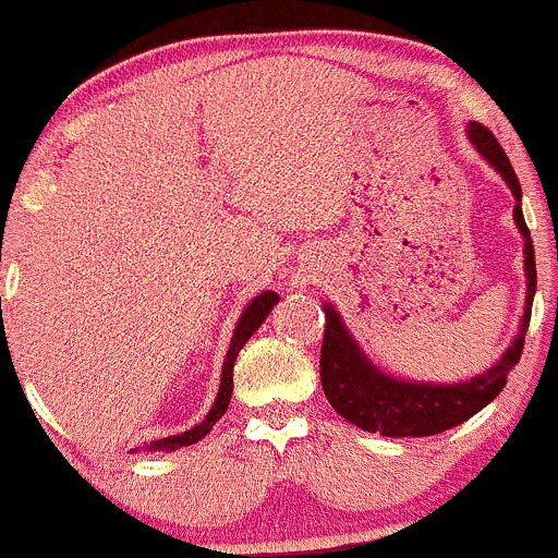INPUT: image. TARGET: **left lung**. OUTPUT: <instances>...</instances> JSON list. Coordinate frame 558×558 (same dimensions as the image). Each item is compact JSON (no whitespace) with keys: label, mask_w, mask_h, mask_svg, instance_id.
<instances>
[{"label":"left lung","mask_w":558,"mask_h":558,"mask_svg":"<svg viewBox=\"0 0 558 558\" xmlns=\"http://www.w3.org/2000/svg\"><path fill=\"white\" fill-rule=\"evenodd\" d=\"M466 137L475 145L477 154L502 174L515 196L513 218L523 234V272H526V307H523L521 329L502 359L466 384H410V380L380 373L345 329L340 313L331 305H324L326 329L324 345H320V386L331 408L364 432H378L384 437H429L453 429L481 413L502 391L508 384V373L521 359L523 335L532 318V300L537 289L534 245L521 213V185L502 145L483 123L472 121L466 126Z\"/></svg>","instance_id":"1"}]
</instances>
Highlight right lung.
<instances>
[{
	"instance_id": "obj_1",
	"label": "right lung",
	"mask_w": 558,
	"mask_h": 558,
	"mask_svg": "<svg viewBox=\"0 0 558 558\" xmlns=\"http://www.w3.org/2000/svg\"><path fill=\"white\" fill-rule=\"evenodd\" d=\"M280 296L275 294V291H264V294H258L256 300L251 302V305L245 307L243 315H240L238 320V329H234L232 335V345H229L227 351V359H223V373H221V388H218V397H216V404H213V410L207 413V418L202 421V424H196L194 429L183 432V435H172L167 437V440H156L150 442L148 451H178V448L183 446H194V442H199L202 437L207 435V432L213 429V424H216L218 418H221L223 413H227L229 408V399H232V388H234V362H238V353L240 348L245 345L247 340H251L253 331L258 329V326L267 320L269 311H272L275 305H278Z\"/></svg>"
}]
</instances>
